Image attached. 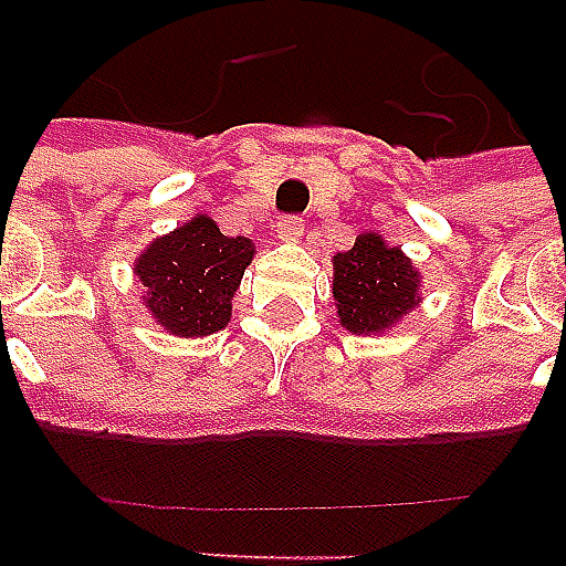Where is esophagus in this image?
I'll return each instance as SVG.
<instances>
[{
  "instance_id": "1",
  "label": "esophagus",
  "mask_w": 566,
  "mask_h": 566,
  "mask_svg": "<svg viewBox=\"0 0 566 566\" xmlns=\"http://www.w3.org/2000/svg\"><path fill=\"white\" fill-rule=\"evenodd\" d=\"M301 235H304V223H301V218H283L277 223V238L283 244H298Z\"/></svg>"
}]
</instances>
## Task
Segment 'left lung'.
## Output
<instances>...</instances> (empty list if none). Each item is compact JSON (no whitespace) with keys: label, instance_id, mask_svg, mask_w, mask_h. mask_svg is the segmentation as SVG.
<instances>
[{"label":"left lung","instance_id":"obj_1","mask_svg":"<svg viewBox=\"0 0 566 566\" xmlns=\"http://www.w3.org/2000/svg\"><path fill=\"white\" fill-rule=\"evenodd\" d=\"M334 262V304L339 325L355 337L388 334L420 304V271L402 248L369 229L339 250Z\"/></svg>","mask_w":566,"mask_h":566}]
</instances>
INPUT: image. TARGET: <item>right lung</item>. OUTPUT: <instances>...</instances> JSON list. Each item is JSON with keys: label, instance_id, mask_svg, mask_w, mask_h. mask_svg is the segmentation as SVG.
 Segmentation results:
<instances>
[{"label": "right lung", "instance_id": "obj_1", "mask_svg": "<svg viewBox=\"0 0 566 566\" xmlns=\"http://www.w3.org/2000/svg\"><path fill=\"white\" fill-rule=\"evenodd\" d=\"M253 256L250 238L223 235L208 214H197L134 259L143 307L172 337L218 334L232 318V298Z\"/></svg>", "mask_w": 566, "mask_h": 566}]
</instances>
